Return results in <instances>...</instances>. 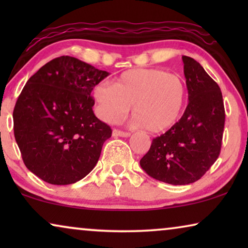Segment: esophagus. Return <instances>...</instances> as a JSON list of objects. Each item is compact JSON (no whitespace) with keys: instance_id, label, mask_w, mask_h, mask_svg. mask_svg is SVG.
<instances>
[{"instance_id":"1","label":"esophagus","mask_w":248,"mask_h":248,"mask_svg":"<svg viewBox=\"0 0 248 248\" xmlns=\"http://www.w3.org/2000/svg\"><path fill=\"white\" fill-rule=\"evenodd\" d=\"M131 135L130 132H124V131H121V130H113V137H122V138H128Z\"/></svg>"}]
</instances>
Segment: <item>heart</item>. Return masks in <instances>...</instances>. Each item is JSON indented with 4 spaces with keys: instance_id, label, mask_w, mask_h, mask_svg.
<instances>
[{
    "instance_id": "b5f03b06",
    "label": "heart",
    "mask_w": 248,
    "mask_h": 248,
    "mask_svg": "<svg viewBox=\"0 0 248 248\" xmlns=\"http://www.w3.org/2000/svg\"><path fill=\"white\" fill-rule=\"evenodd\" d=\"M93 96L101 120L116 122L130 110L133 124L152 133L170 128L181 118L187 100V87L178 74L160 69L125 71L113 84L99 82Z\"/></svg>"
}]
</instances>
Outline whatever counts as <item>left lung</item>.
I'll list each match as a JSON object with an SVG mask.
<instances>
[{"mask_svg":"<svg viewBox=\"0 0 248 248\" xmlns=\"http://www.w3.org/2000/svg\"><path fill=\"white\" fill-rule=\"evenodd\" d=\"M188 105L181 120L152 140L140 160L152 178L171 185L199 181L221 150L225 107L221 90L194 59L183 56Z\"/></svg>","mask_w":248,"mask_h":248,"instance_id":"8db88e82","label":"left lung"}]
</instances>
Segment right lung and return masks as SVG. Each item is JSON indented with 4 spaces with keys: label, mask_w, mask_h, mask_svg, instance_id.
<instances>
[{
    "label": "right lung",
    "mask_w": 248,
    "mask_h": 248,
    "mask_svg": "<svg viewBox=\"0 0 248 248\" xmlns=\"http://www.w3.org/2000/svg\"><path fill=\"white\" fill-rule=\"evenodd\" d=\"M108 76L76 57L61 56L27 81L13 110V130L32 174L67 185L94 168L111 128L94 116L90 94Z\"/></svg>",
    "instance_id": "obj_1"
}]
</instances>
